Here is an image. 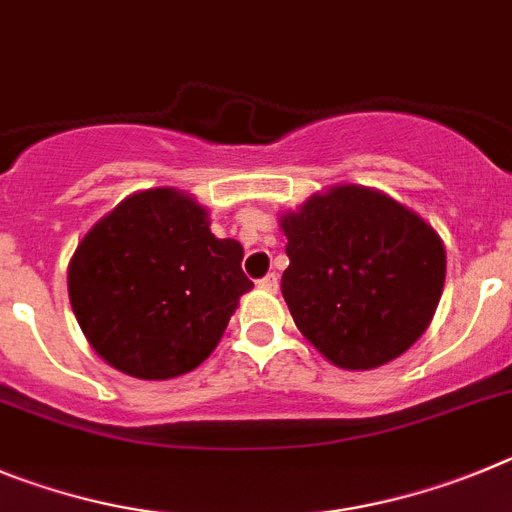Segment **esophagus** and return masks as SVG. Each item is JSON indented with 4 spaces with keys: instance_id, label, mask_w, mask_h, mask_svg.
Returning a JSON list of instances; mask_svg holds the SVG:
<instances>
[{
    "instance_id": "34e87169",
    "label": "esophagus",
    "mask_w": 512,
    "mask_h": 512,
    "mask_svg": "<svg viewBox=\"0 0 512 512\" xmlns=\"http://www.w3.org/2000/svg\"><path fill=\"white\" fill-rule=\"evenodd\" d=\"M257 285H260L262 290H267V293H275V290H278V275H275V273H267L265 278H262Z\"/></svg>"
}]
</instances>
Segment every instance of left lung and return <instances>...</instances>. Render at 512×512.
Segmentation results:
<instances>
[{
    "instance_id": "1",
    "label": "left lung",
    "mask_w": 512,
    "mask_h": 512,
    "mask_svg": "<svg viewBox=\"0 0 512 512\" xmlns=\"http://www.w3.org/2000/svg\"><path fill=\"white\" fill-rule=\"evenodd\" d=\"M283 298L298 331L342 370L400 357L428 329L446 278L444 242L375 188L331 186L280 216Z\"/></svg>"
}]
</instances>
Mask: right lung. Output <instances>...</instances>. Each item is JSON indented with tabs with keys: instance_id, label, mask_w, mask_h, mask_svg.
I'll return each instance as SVG.
<instances>
[{
	"instance_id": "right-lung-1",
	"label": "right lung",
	"mask_w": 512,
	"mask_h": 512,
	"mask_svg": "<svg viewBox=\"0 0 512 512\" xmlns=\"http://www.w3.org/2000/svg\"><path fill=\"white\" fill-rule=\"evenodd\" d=\"M209 211L178 188L122 201L78 242L68 298L94 352L140 380H170L214 352L252 288L237 239H216Z\"/></svg>"
}]
</instances>
